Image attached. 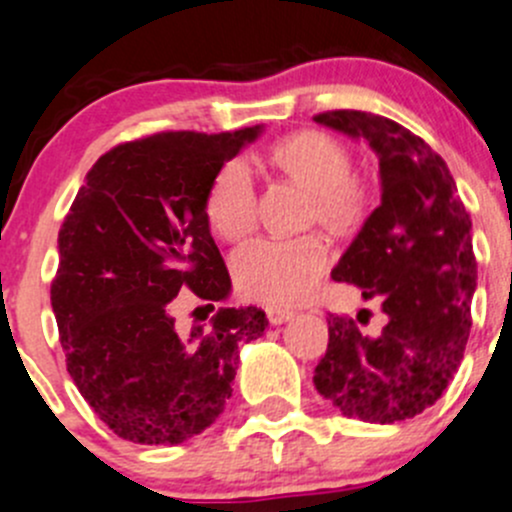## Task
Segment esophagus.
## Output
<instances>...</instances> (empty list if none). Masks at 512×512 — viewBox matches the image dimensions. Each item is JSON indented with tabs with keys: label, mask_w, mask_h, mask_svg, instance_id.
Here are the masks:
<instances>
[{
	"label": "esophagus",
	"mask_w": 512,
	"mask_h": 512,
	"mask_svg": "<svg viewBox=\"0 0 512 512\" xmlns=\"http://www.w3.org/2000/svg\"><path fill=\"white\" fill-rule=\"evenodd\" d=\"M267 319H270V324H274V326L287 324V321L294 319V311H289V309H267Z\"/></svg>",
	"instance_id": "obj_1"
}]
</instances>
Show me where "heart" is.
Listing matches in <instances>:
<instances>
[{
  "instance_id": "b5f03b06",
  "label": "heart",
  "mask_w": 512,
  "mask_h": 512,
  "mask_svg": "<svg viewBox=\"0 0 512 512\" xmlns=\"http://www.w3.org/2000/svg\"><path fill=\"white\" fill-rule=\"evenodd\" d=\"M274 169L311 196L314 218L336 235L351 233L365 218L368 186L351 176V154L331 134L304 129L272 147ZM255 184L242 161H228L206 196V220L218 238L238 242L255 228ZM331 262L319 235L297 240H257L233 260L235 282L247 299L292 306L309 297Z\"/></svg>"
}]
</instances>
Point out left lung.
<instances>
[{
    "label": "left lung",
    "mask_w": 512,
    "mask_h": 512,
    "mask_svg": "<svg viewBox=\"0 0 512 512\" xmlns=\"http://www.w3.org/2000/svg\"><path fill=\"white\" fill-rule=\"evenodd\" d=\"M314 122L363 139L380 161V206L331 277L378 299L385 314L378 333L328 316L314 385L346 417L402 422L439 400L464 358L478 277L471 218L444 159L410 129L360 110L321 112Z\"/></svg>",
    "instance_id": "1"
}]
</instances>
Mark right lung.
Returning <instances> with one entry per match:
<instances>
[{"instance_id": "add662e5", "label": "right lung", "mask_w": 512, "mask_h": 512, "mask_svg": "<svg viewBox=\"0 0 512 512\" xmlns=\"http://www.w3.org/2000/svg\"><path fill=\"white\" fill-rule=\"evenodd\" d=\"M262 129L120 144L95 161L63 220L51 306L75 387L117 437L174 446L211 427L233 395L240 346L265 333L257 306H220L191 333L174 316L186 289L230 297L206 196Z\"/></svg>"}]
</instances>
